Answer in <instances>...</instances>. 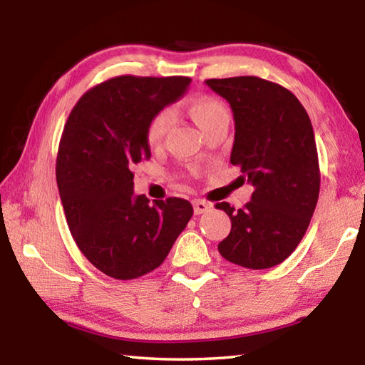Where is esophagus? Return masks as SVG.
I'll list each match as a JSON object with an SVG mask.
<instances>
[{
    "label": "esophagus",
    "mask_w": 365,
    "mask_h": 365,
    "mask_svg": "<svg viewBox=\"0 0 365 365\" xmlns=\"http://www.w3.org/2000/svg\"><path fill=\"white\" fill-rule=\"evenodd\" d=\"M211 207H212V206L209 205V202L202 201V200H195V201H193L195 214H205V212H207Z\"/></svg>",
    "instance_id": "34e87169"
}]
</instances>
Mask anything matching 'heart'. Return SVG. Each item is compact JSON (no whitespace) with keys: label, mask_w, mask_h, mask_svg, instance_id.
Segmentation results:
<instances>
[{"label":"heart","mask_w":365,"mask_h":365,"mask_svg":"<svg viewBox=\"0 0 365 365\" xmlns=\"http://www.w3.org/2000/svg\"><path fill=\"white\" fill-rule=\"evenodd\" d=\"M190 114L201 130H205L209 123L220 119V117L228 115L224 104L217 100H214V98H200V100H195L190 104ZM174 119H175V114L170 108L159 110V113L150 120V123H148V130H146L148 143L151 146H158L163 143L165 133L169 132L172 123H174Z\"/></svg>","instance_id":"1"}]
</instances>
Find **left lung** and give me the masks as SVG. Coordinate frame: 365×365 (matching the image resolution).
Returning <instances> with one entry per match:
<instances>
[{"label":"left lung","instance_id":"1","mask_svg":"<svg viewBox=\"0 0 365 365\" xmlns=\"http://www.w3.org/2000/svg\"><path fill=\"white\" fill-rule=\"evenodd\" d=\"M206 85L230 104L235 120L230 163L255 187L243 209L215 205L232 220L219 252L246 269H270L299 245L319 200L311 119L292 91L269 80L209 78Z\"/></svg>","mask_w":365,"mask_h":365}]
</instances>
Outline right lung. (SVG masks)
I'll return each instance as SVG.
<instances>
[{
  "label": "right lung",
  "instance_id": "obj_1",
  "mask_svg": "<svg viewBox=\"0 0 365 365\" xmlns=\"http://www.w3.org/2000/svg\"><path fill=\"white\" fill-rule=\"evenodd\" d=\"M188 77L120 76L86 91L61 137L56 180L67 225L98 270L132 280L154 270L193 215L187 200L133 195L135 165L151 158L148 123L183 96Z\"/></svg>",
  "mask_w": 365,
  "mask_h": 365
}]
</instances>
